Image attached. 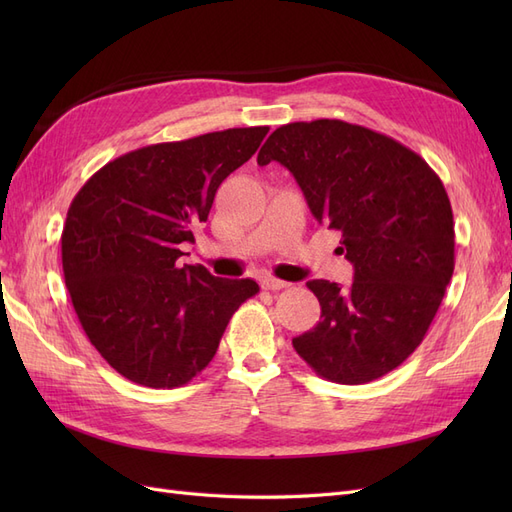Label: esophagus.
<instances>
[{
	"label": "esophagus",
	"mask_w": 512,
	"mask_h": 512,
	"mask_svg": "<svg viewBox=\"0 0 512 512\" xmlns=\"http://www.w3.org/2000/svg\"><path fill=\"white\" fill-rule=\"evenodd\" d=\"M260 284H262V288H265V290H271V292H275V290H282V288H288V282L277 280V277H265V280H262Z\"/></svg>",
	"instance_id": "1"
}]
</instances>
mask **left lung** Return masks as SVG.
Here are the masks:
<instances>
[{
	"instance_id": "8db88e82",
	"label": "left lung",
	"mask_w": 512,
	"mask_h": 512,
	"mask_svg": "<svg viewBox=\"0 0 512 512\" xmlns=\"http://www.w3.org/2000/svg\"><path fill=\"white\" fill-rule=\"evenodd\" d=\"M284 164L314 218L342 235L354 282L312 280L320 322L294 337L324 380L365 384L421 346L455 269L451 200L433 168L395 138L339 119L277 128L258 164Z\"/></svg>"
}]
</instances>
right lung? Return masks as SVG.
Instances as JSON below:
<instances>
[{"mask_svg":"<svg viewBox=\"0 0 512 512\" xmlns=\"http://www.w3.org/2000/svg\"><path fill=\"white\" fill-rule=\"evenodd\" d=\"M267 126L230 128L134 149L74 196L61 265L74 312L102 359L149 389L188 384L218 352L254 280L179 267L181 243L207 222L220 183L250 160Z\"/></svg>","mask_w":512,"mask_h":512,"instance_id":"obj_1","label":"right lung"}]
</instances>
